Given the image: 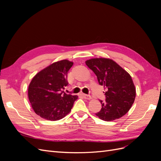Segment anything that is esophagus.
<instances>
[{"label": "esophagus", "instance_id": "1", "mask_svg": "<svg viewBox=\"0 0 161 161\" xmlns=\"http://www.w3.org/2000/svg\"><path fill=\"white\" fill-rule=\"evenodd\" d=\"M80 95L82 96V97H83L85 99H91V95H86V94H84V93H81L80 94Z\"/></svg>", "mask_w": 161, "mask_h": 161}]
</instances>
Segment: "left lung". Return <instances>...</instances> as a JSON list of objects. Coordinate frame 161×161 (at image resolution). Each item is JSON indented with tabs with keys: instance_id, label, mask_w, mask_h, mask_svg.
<instances>
[{
	"instance_id": "1",
	"label": "left lung",
	"mask_w": 161,
	"mask_h": 161,
	"mask_svg": "<svg viewBox=\"0 0 161 161\" xmlns=\"http://www.w3.org/2000/svg\"><path fill=\"white\" fill-rule=\"evenodd\" d=\"M85 63L96 75L99 85L107 89L105 101H100L102 108L95 115L107 121L121 118L135 100L136 88L131 76L109 58H91Z\"/></svg>"
}]
</instances>
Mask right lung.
<instances>
[{
	"label": "right lung",
	"instance_id": "right-lung-1",
	"mask_svg": "<svg viewBox=\"0 0 161 161\" xmlns=\"http://www.w3.org/2000/svg\"><path fill=\"white\" fill-rule=\"evenodd\" d=\"M73 62L62 60L52 63L34 76L28 87V97L35 113L50 121L62 119L69 114L77 95L66 94L68 72Z\"/></svg>",
	"mask_w": 161,
	"mask_h": 161
}]
</instances>
